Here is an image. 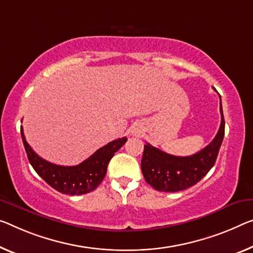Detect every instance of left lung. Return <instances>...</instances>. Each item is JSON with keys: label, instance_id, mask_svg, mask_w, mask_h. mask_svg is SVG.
<instances>
[{"label": "left lung", "instance_id": "1", "mask_svg": "<svg viewBox=\"0 0 253 253\" xmlns=\"http://www.w3.org/2000/svg\"><path fill=\"white\" fill-rule=\"evenodd\" d=\"M219 108L221 121L216 137L203 150L192 156H173L146 143L141 159V170L147 183L157 191H182L197 184L211 169L225 133L221 102Z\"/></svg>", "mask_w": 253, "mask_h": 253}]
</instances>
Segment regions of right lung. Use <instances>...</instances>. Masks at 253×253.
<instances>
[{
	"label": "right lung",
	"mask_w": 253,
	"mask_h": 253,
	"mask_svg": "<svg viewBox=\"0 0 253 253\" xmlns=\"http://www.w3.org/2000/svg\"><path fill=\"white\" fill-rule=\"evenodd\" d=\"M21 137L29 163L38 175L56 191L70 196H80L94 191L106 175L111 158L127 140L124 137L108 142L79 165L61 166L45 161L35 153L26 141L22 126Z\"/></svg>",
	"instance_id": "1"
}]
</instances>
